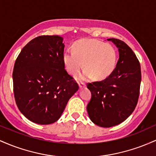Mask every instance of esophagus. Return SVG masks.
Returning <instances> with one entry per match:
<instances>
[{
	"mask_svg": "<svg viewBox=\"0 0 156 156\" xmlns=\"http://www.w3.org/2000/svg\"><path fill=\"white\" fill-rule=\"evenodd\" d=\"M79 87H80V89L83 88V87H85V84L84 83H79Z\"/></svg>",
	"mask_w": 156,
	"mask_h": 156,
	"instance_id": "esophagus-1",
	"label": "esophagus"
}]
</instances>
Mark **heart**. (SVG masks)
<instances>
[{
	"label": "heart",
	"mask_w": 156,
	"mask_h": 156,
	"mask_svg": "<svg viewBox=\"0 0 156 156\" xmlns=\"http://www.w3.org/2000/svg\"><path fill=\"white\" fill-rule=\"evenodd\" d=\"M73 51L68 50L62 59L68 72L76 75L83 69L85 70L78 76L85 80L94 76L103 80L109 76L116 67L117 53L113 45L94 39H82L73 45Z\"/></svg>",
	"instance_id": "1"
}]
</instances>
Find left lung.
I'll return each instance as SVG.
<instances>
[{"label":"left lung","instance_id":"obj_1","mask_svg":"<svg viewBox=\"0 0 156 156\" xmlns=\"http://www.w3.org/2000/svg\"><path fill=\"white\" fill-rule=\"evenodd\" d=\"M118 48L119 58L108 77L87 83L91 99L87 111L90 120L102 127L119 125L133 112L140 93L141 73L139 59L125 42L108 39Z\"/></svg>","mask_w":156,"mask_h":156}]
</instances>
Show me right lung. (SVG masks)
<instances>
[{
	"mask_svg": "<svg viewBox=\"0 0 156 156\" xmlns=\"http://www.w3.org/2000/svg\"><path fill=\"white\" fill-rule=\"evenodd\" d=\"M62 40L57 35L37 37L23 48L14 66L17 108L28 119L39 125L58 120L79 89L65 70Z\"/></svg>",
	"mask_w": 156,
	"mask_h": 156,
	"instance_id": "1",
	"label": "right lung"
}]
</instances>
